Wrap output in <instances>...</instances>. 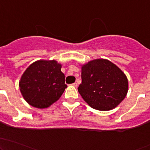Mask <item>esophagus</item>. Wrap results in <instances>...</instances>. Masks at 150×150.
Returning <instances> with one entry per match:
<instances>
[{"instance_id": "34e87169", "label": "esophagus", "mask_w": 150, "mask_h": 150, "mask_svg": "<svg viewBox=\"0 0 150 150\" xmlns=\"http://www.w3.org/2000/svg\"><path fill=\"white\" fill-rule=\"evenodd\" d=\"M72 85L73 86H75V87H77V86H78V83H72Z\"/></svg>"}]
</instances>
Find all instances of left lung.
Listing matches in <instances>:
<instances>
[{
	"instance_id": "1",
	"label": "left lung",
	"mask_w": 150,
	"mask_h": 150,
	"mask_svg": "<svg viewBox=\"0 0 150 150\" xmlns=\"http://www.w3.org/2000/svg\"><path fill=\"white\" fill-rule=\"evenodd\" d=\"M81 78L78 92L95 110L108 111L115 108L128 93L126 75L107 59H98L82 65Z\"/></svg>"
}]
</instances>
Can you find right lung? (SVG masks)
I'll use <instances>...</instances> for the list:
<instances>
[{
	"instance_id": "obj_1",
	"label": "right lung",
	"mask_w": 150,
	"mask_h": 150,
	"mask_svg": "<svg viewBox=\"0 0 150 150\" xmlns=\"http://www.w3.org/2000/svg\"><path fill=\"white\" fill-rule=\"evenodd\" d=\"M61 68L62 64L55 60H38L27 68L19 86L22 96L30 105L47 108L61 97L67 87Z\"/></svg>"
}]
</instances>
